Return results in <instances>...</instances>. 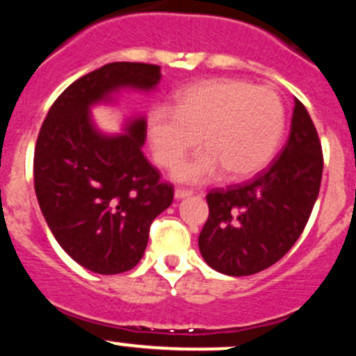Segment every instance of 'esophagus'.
<instances>
[{
	"label": "esophagus",
	"mask_w": 356,
	"mask_h": 356,
	"mask_svg": "<svg viewBox=\"0 0 356 356\" xmlns=\"http://www.w3.org/2000/svg\"><path fill=\"white\" fill-rule=\"evenodd\" d=\"M191 194H193V191L191 189H186V187H177L174 193V196H175V199H182V197L191 196Z\"/></svg>",
	"instance_id": "34e87169"
}]
</instances>
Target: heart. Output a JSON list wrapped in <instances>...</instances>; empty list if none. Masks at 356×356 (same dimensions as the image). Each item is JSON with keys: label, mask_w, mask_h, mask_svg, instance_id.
Here are the masks:
<instances>
[{"label": "heart", "mask_w": 356, "mask_h": 356, "mask_svg": "<svg viewBox=\"0 0 356 356\" xmlns=\"http://www.w3.org/2000/svg\"><path fill=\"white\" fill-rule=\"evenodd\" d=\"M286 127L277 92L240 79H209L187 86L175 109L148 113L147 135L155 162L174 169L199 143L206 147L177 170L187 182H206L225 170L247 179L270 162Z\"/></svg>", "instance_id": "b5f03b06"}]
</instances>
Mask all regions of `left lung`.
I'll return each mask as SVG.
<instances>
[{"instance_id": "8db88e82", "label": "left lung", "mask_w": 356, "mask_h": 356, "mask_svg": "<svg viewBox=\"0 0 356 356\" xmlns=\"http://www.w3.org/2000/svg\"><path fill=\"white\" fill-rule=\"evenodd\" d=\"M323 177V148L306 106L296 99L280 154L252 181L209 191V216L199 235L214 270L241 277L282 259L306 228Z\"/></svg>"}]
</instances>
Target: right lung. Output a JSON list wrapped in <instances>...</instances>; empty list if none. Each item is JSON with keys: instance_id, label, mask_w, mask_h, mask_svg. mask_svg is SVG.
I'll return each mask as SVG.
<instances>
[{"instance_id": "right-lung-1", "label": "right lung", "mask_w": 356, "mask_h": 356, "mask_svg": "<svg viewBox=\"0 0 356 356\" xmlns=\"http://www.w3.org/2000/svg\"><path fill=\"white\" fill-rule=\"evenodd\" d=\"M160 67L143 62H111L74 81L54 101L33 155L35 194L50 232L88 270L128 272L147 248L155 218L174 201V186L145 159L143 118L127 135L97 134L89 106L115 89H152Z\"/></svg>"}]
</instances>
